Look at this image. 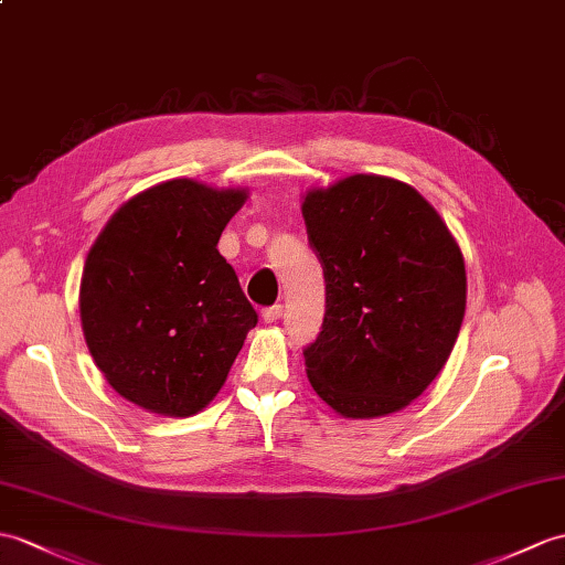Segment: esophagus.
I'll use <instances>...</instances> for the list:
<instances>
[{
    "label": "esophagus",
    "mask_w": 565,
    "mask_h": 565,
    "mask_svg": "<svg viewBox=\"0 0 565 565\" xmlns=\"http://www.w3.org/2000/svg\"><path fill=\"white\" fill-rule=\"evenodd\" d=\"M281 315H284V306L277 303V306H269V308L262 310V320H265V322H277Z\"/></svg>",
    "instance_id": "esophagus-1"
}]
</instances>
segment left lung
I'll return each mask as SVG.
<instances>
[{"instance_id":"left-lung-1","label":"left lung","mask_w":565,"mask_h":565,"mask_svg":"<svg viewBox=\"0 0 565 565\" xmlns=\"http://www.w3.org/2000/svg\"><path fill=\"white\" fill-rule=\"evenodd\" d=\"M303 218L324 274L322 327L303 349L310 385L342 416L399 412L460 334V247L422 194L380 175L308 192Z\"/></svg>"}]
</instances>
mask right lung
Masks as SVG:
<instances>
[{"label": "right lung", "instance_id": "1", "mask_svg": "<svg viewBox=\"0 0 565 565\" xmlns=\"http://www.w3.org/2000/svg\"><path fill=\"white\" fill-rule=\"evenodd\" d=\"M243 190L170 180L117 209L90 247L82 324L117 395L166 416L216 397L257 312L218 238Z\"/></svg>", "mask_w": 565, "mask_h": 565}]
</instances>
